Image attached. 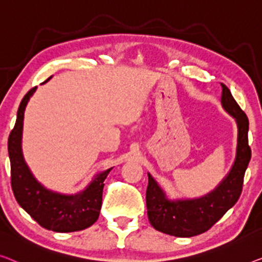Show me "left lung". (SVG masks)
<instances>
[{"instance_id": "1", "label": "left lung", "mask_w": 262, "mask_h": 262, "mask_svg": "<svg viewBox=\"0 0 262 262\" xmlns=\"http://www.w3.org/2000/svg\"><path fill=\"white\" fill-rule=\"evenodd\" d=\"M222 85L221 103L237 123L235 162L227 178L214 192L198 200L170 201L148 174L146 204L148 219L156 231L179 237H190L205 233L225 215L239 200L244 186L245 171L252 156L248 144V118L234 100L232 93Z\"/></svg>"}]
</instances>
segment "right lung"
Instances as JSON below:
<instances>
[{
  "mask_svg": "<svg viewBox=\"0 0 262 262\" xmlns=\"http://www.w3.org/2000/svg\"><path fill=\"white\" fill-rule=\"evenodd\" d=\"M35 89L31 88L22 99L16 122L8 138L11 189L18 205L43 228L60 233L82 231L99 219L104 180L112 168L96 175L84 192L73 196L50 192L35 180L21 150L23 115Z\"/></svg>",
  "mask_w": 262,
  "mask_h": 262,
  "instance_id": "right-lung-1",
  "label": "right lung"
}]
</instances>
